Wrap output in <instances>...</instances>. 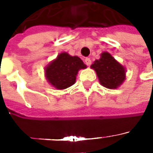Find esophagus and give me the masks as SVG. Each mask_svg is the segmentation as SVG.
Masks as SVG:
<instances>
[{
	"label": "esophagus",
	"mask_w": 153,
	"mask_h": 153,
	"mask_svg": "<svg viewBox=\"0 0 153 153\" xmlns=\"http://www.w3.org/2000/svg\"><path fill=\"white\" fill-rule=\"evenodd\" d=\"M85 64L87 65H91V59H89V58H86L85 59Z\"/></svg>",
	"instance_id": "1"
}]
</instances>
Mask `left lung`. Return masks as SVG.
Wrapping results in <instances>:
<instances>
[{"label":"left lung","mask_w":153,"mask_h":153,"mask_svg":"<svg viewBox=\"0 0 153 153\" xmlns=\"http://www.w3.org/2000/svg\"><path fill=\"white\" fill-rule=\"evenodd\" d=\"M100 84L107 88H117L125 80V69L108 53H102L100 59L91 65Z\"/></svg>","instance_id":"left-lung-1"}]
</instances>
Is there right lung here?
Wrapping results in <instances>:
<instances>
[{
    "label": "right lung",
    "mask_w": 153,
    "mask_h": 153,
    "mask_svg": "<svg viewBox=\"0 0 153 153\" xmlns=\"http://www.w3.org/2000/svg\"><path fill=\"white\" fill-rule=\"evenodd\" d=\"M84 68L85 64L77 56L62 53L47 66L45 71L49 83L58 89H65L73 85L78 71Z\"/></svg>",
    "instance_id": "obj_1"
}]
</instances>
